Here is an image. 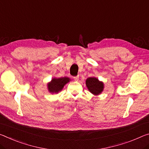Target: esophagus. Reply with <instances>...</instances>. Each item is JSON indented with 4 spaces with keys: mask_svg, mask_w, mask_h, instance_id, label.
<instances>
[{
    "mask_svg": "<svg viewBox=\"0 0 149 149\" xmlns=\"http://www.w3.org/2000/svg\"><path fill=\"white\" fill-rule=\"evenodd\" d=\"M74 79L75 81H77L79 79V76L78 75H77V76H75V77H74Z\"/></svg>",
    "mask_w": 149,
    "mask_h": 149,
    "instance_id": "obj_1",
    "label": "esophagus"
}]
</instances>
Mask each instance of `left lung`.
Here are the masks:
<instances>
[{"label": "left lung", "mask_w": 149, "mask_h": 149, "mask_svg": "<svg viewBox=\"0 0 149 149\" xmlns=\"http://www.w3.org/2000/svg\"><path fill=\"white\" fill-rule=\"evenodd\" d=\"M86 84L89 91L93 95H97L101 93L104 88V84L102 81H99L96 77H89L86 81Z\"/></svg>", "instance_id": "obj_1"}]
</instances>
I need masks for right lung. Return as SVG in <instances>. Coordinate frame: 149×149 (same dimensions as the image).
Masks as SVG:
<instances>
[{"label":"right lung","instance_id":"right-lung-1","mask_svg":"<svg viewBox=\"0 0 149 149\" xmlns=\"http://www.w3.org/2000/svg\"><path fill=\"white\" fill-rule=\"evenodd\" d=\"M70 81L69 77H60V78H53L52 81L48 84V91L52 93H57L62 91L63 86Z\"/></svg>","mask_w":149,"mask_h":149}]
</instances>
